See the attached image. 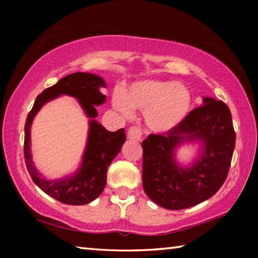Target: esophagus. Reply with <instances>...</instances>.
<instances>
[{"label": "esophagus", "instance_id": "esophagus-1", "mask_svg": "<svg viewBox=\"0 0 258 258\" xmlns=\"http://www.w3.org/2000/svg\"><path fill=\"white\" fill-rule=\"evenodd\" d=\"M142 137V131L138 126H132V127L128 128L127 132V138L131 140H135V141H140Z\"/></svg>", "mask_w": 258, "mask_h": 258}]
</instances>
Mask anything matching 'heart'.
Here are the masks:
<instances>
[{"mask_svg":"<svg viewBox=\"0 0 258 258\" xmlns=\"http://www.w3.org/2000/svg\"><path fill=\"white\" fill-rule=\"evenodd\" d=\"M111 100L113 108L126 118L134 115V109L145 111L147 126L157 133L177 127L192 107V94L185 85L163 80L135 82L125 91L117 87Z\"/></svg>","mask_w":258,"mask_h":258,"instance_id":"b5f03b06","label":"heart"}]
</instances>
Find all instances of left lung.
<instances>
[{
    "mask_svg": "<svg viewBox=\"0 0 258 258\" xmlns=\"http://www.w3.org/2000/svg\"><path fill=\"white\" fill-rule=\"evenodd\" d=\"M203 101L177 127L164 135L150 134L142 142L143 189L164 208L196 206L215 195L228 176L235 146L232 116L223 101L206 97ZM197 141L202 154L182 168L176 163V148Z\"/></svg>",
    "mask_w": 258,
    "mask_h": 258,
    "instance_id": "1",
    "label": "left lung"
}]
</instances>
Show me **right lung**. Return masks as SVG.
<instances>
[{
    "instance_id": "1",
    "label": "right lung",
    "mask_w": 258,
    "mask_h": 258,
    "mask_svg": "<svg viewBox=\"0 0 258 258\" xmlns=\"http://www.w3.org/2000/svg\"><path fill=\"white\" fill-rule=\"evenodd\" d=\"M101 87H106V83L103 78L98 75L90 73L71 74L37 95L26 119L24 142L26 167L35 184L60 203L78 206L89 204L98 198L106 186L109 165L119 154L126 141L124 128L116 132H109L95 120L98 117L95 106H100L106 101V95L100 91ZM60 95H71L79 100L90 118L89 137L82 165L79 171L71 177L58 180H46L34 168L31 160L30 126L38 110L46 102Z\"/></svg>"
}]
</instances>
